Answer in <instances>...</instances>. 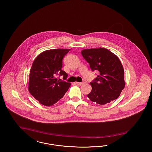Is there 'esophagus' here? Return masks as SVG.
<instances>
[{"instance_id":"1","label":"esophagus","mask_w":152,"mask_h":152,"mask_svg":"<svg viewBox=\"0 0 152 152\" xmlns=\"http://www.w3.org/2000/svg\"><path fill=\"white\" fill-rule=\"evenodd\" d=\"M76 83L77 85H79V86H82V85H83V84H84V82H82V83H80V82H76Z\"/></svg>"}]
</instances>
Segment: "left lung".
<instances>
[{
    "mask_svg": "<svg viewBox=\"0 0 152 152\" xmlns=\"http://www.w3.org/2000/svg\"><path fill=\"white\" fill-rule=\"evenodd\" d=\"M81 55L92 71L99 75L91 82V92L87 95L91 101L104 105L117 99L124 88V70L115 54L104 48L86 49Z\"/></svg>",
    "mask_w": 152,
    "mask_h": 152,
    "instance_id": "left-lung-1",
    "label": "left lung"
}]
</instances>
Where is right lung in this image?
Segmentation results:
<instances>
[{"mask_svg": "<svg viewBox=\"0 0 152 152\" xmlns=\"http://www.w3.org/2000/svg\"><path fill=\"white\" fill-rule=\"evenodd\" d=\"M69 49H54L44 51L34 60L29 72L28 91L37 101L45 106L56 103L65 94L70 83L60 81L56 76L68 74L61 69L63 58Z\"/></svg>", "mask_w": 152, "mask_h": 152, "instance_id": "right-lung-1", "label": "right lung"}]
</instances>
